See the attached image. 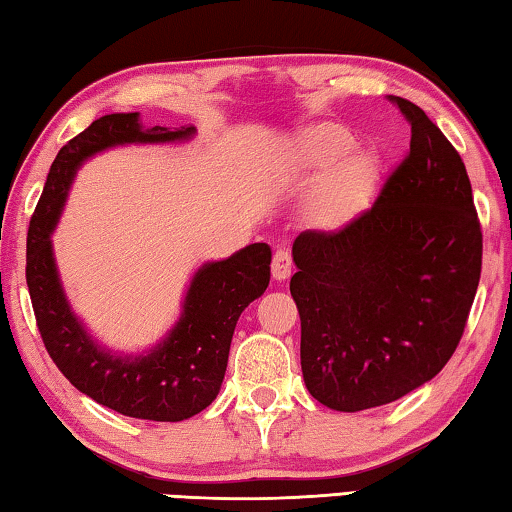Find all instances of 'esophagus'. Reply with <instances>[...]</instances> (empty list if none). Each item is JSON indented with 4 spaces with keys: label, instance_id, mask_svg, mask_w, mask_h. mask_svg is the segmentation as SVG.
Segmentation results:
<instances>
[{
    "label": "esophagus",
    "instance_id": "34e87169",
    "mask_svg": "<svg viewBox=\"0 0 512 512\" xmlns=\"http://www.w3.org/2000/svg\"><path fill=\"white\" fill-rule=\"evenodd\" d=\"M292 254L288 249H276L274 263H272V276L276 281H285L292 274Z\"/></svg>",
    "mask_w": 512,
    "mask_h": 512
}]
</instances>
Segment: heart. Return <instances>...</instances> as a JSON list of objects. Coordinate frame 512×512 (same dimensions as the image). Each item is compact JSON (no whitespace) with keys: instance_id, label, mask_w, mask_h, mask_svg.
<instances>
[{"instance_id":"heart-1","label":"heart","mask_w":512,"mask_h":512,"mask_svg":"<svg viewBox=\"0 0 512 512\" xmlns=\"http://www.w3.org/2000/svg\"><path fill=\"white\" fill-rule=\"evenodd\" d=\"M355 137L342 125L324 123L301 134L297 161L301 173L321 177L312 215L321 227H342L373 200L380 164L371 152H353Z\"/></svg>"}]
</instances>
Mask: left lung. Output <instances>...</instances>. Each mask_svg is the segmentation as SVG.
<instances>
[{
	"instance_id": "obj_1",
	"label": "left lung",
	"mask_w": 512,
	"mask_h": 512,
	"mask_svg": "<svg viewBox=\"0 0 512 512\" xmlns=\"http://www.w3.org/2000/svg\"><path fill=\"white\" fill-rule=\"evenodd\" d=\"M389 101L411 141L378 200L292 247L303 380L337 411L389 405L432 380L461 342L481 279V222L461 155L418 105Z\"/></svg>"
}]
</instances>
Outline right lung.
<instances>
[{"mask_svg":"<svg viewBox=\"0 0 512 512\" xmlns=\"http://www.w3.org/2000/svg\"><path fill=\"white\" fill-rule=\"evenodd\" d=\"M193 128L143 130L139 114H105L67 141L51 164L26 236V285L35 324L53 364L78 391L123 416L177 423L215 400L229 360L240 312L270 285L272 251L254 242L227 261L204 265L188 288L182 319L148 355L119 357L103 351L71 315L62 294L49 233L76 168L94 152L119 143L186 139Z\"/></svg>","mask_w":512,"mask_h":512,"instance_id":"obj_1","label":"right lung"}]
</instances>
